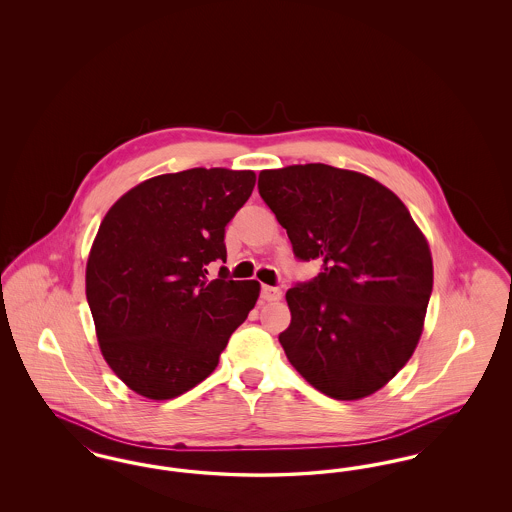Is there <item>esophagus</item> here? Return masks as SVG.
Instances as JSON below:
<instances>
[{"label": "esophagus", "mask_w": 512, "mask_h": 512, "mask_svg": "<svg viewBox=\"0 0 512 512\" xmlns=\"http://www.w3.org/2000/svg\"><path fill=\"white\" fill-rule=\"evenodd\" d=\"M261 297L265 301H278L282 297L280 288H272V286H261Z\"/></svg>", "instance_id": "esophagus-1"}]
</instances>
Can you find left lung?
Returning a JSON list of instances; mask_svg holds the SVG:
<instances>
[{"label": "left lung", "mask_w": 512, "mask_h": 512, "mask_svg": "<svg viewBox=\"0 0 512 512\" xmlns=\"http://www.w3.org/2000/svg\"><path fill=\"white\" fill-rule=\"evenodd\" d=\"M259 194L299 261L322 272L286 293L278 340L293 368L328 397L384 388L420 340L434 268L426 238L397 195L361 172L322 163L259 174Z\"/></svg>", "instance_id": "obj_1"}]
</instances>
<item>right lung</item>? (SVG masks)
Returning <instances> with one entry per match:
<instances>
[{"label": "right lung", "instance_id": "obj_1", "mask_svg": "<svg viewBox=\"0 0 512 512\" xmlns=\"http://www.w3.org/2000/svg\"><path fill=\"white\" fill-rule=\"evenodd\" d=\"M255 172L190 169L132 188L101 220L86 267L99 347L122 382L163 401L203 382L259 297L232 280L226 224L253 192Z\"/></svg>", "mask_w": 512, "mask_h": 512}]
</instances>
